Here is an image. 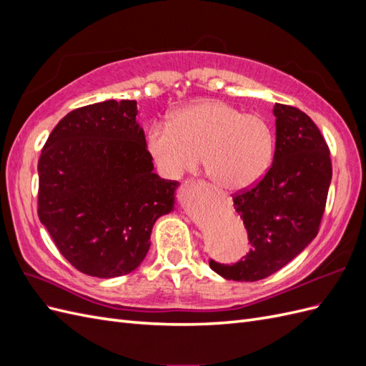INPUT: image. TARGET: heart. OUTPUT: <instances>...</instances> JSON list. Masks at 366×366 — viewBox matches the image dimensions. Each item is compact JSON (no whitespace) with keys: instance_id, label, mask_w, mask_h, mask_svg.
Segmentation results:
<instances>
[{"instance_id":"heart-1","label":"heart","mask_w":366,"mask_h":366,"mask_svg":"<svg viewBox=\"0 0 366 366\" xmlns=\"http://www.w3.org/2000/svg\"><path fill=\"white\" fill-rule=\"evenodd\" d=\"M274 132L262 116L221 101L183 107L171 124L156 122L147 132V151L166 179L204 168L218 187L239 191L259 182L274 156Z\"/></svg>"}]
</instances>
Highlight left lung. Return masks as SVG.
I'll return each mask as SVG.
<instances>
[{"instance_id": "1", "label": "left lung", "mask_w": 366, "mask_h": 366, "mask_svg": "<svg viewBox=\"0 0 366 366\" xmlns=\"http://www.w3.org/2000/svg\"><path fill=\"white\" fill-rule=\"evenodd\" d=\"M276 147L270 169L257 184L234 197L247 230L250 252L210 269L232 281L267 278L315 239L331 183L330 149L315 122L301 109L276 104Z\"/></svg>"}]
</instances>
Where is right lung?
Instances as JSON below:
<instances>
[{
	"label": "right lung",
	"mask_w": 366,
	"mask_h": 366,
	"mask_svg": "<svg viewBox=\"0 0 366 366\" xmlns=\"http://www.w3.org/2000/svg\"><path fill=\"white\" fill-rule=\"evenodd\" d=\"M136 101L73 109L38 162V215L74 269L96 278L136 270L152 226L174 210L179 182L154 172Z\"/></svg>",
	"instance_id": "right-lung-1"
}]
</instances>
